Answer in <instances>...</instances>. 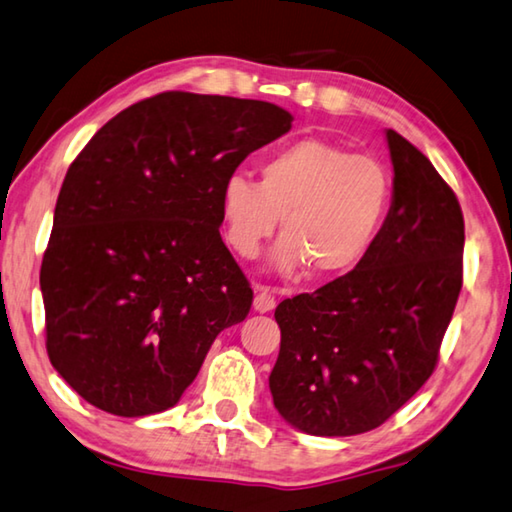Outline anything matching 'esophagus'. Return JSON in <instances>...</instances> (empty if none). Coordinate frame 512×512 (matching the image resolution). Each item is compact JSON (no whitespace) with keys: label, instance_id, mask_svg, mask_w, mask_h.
<instances>
[{"label":"esophagus","instance_id":"1","mask_svg":"<svg viewBox=\"0 0 512 512\" xmlns=\"http://www.w3.org/2000/svg\"><path fill=\"white\" fill-rule=\"evenodd\" d=\"M254 292H256V297H254V310L256 312H270V310L276 308V294H274L272 288L256 283Z\"/></svg>","mask_w":512,"mask_h":512}]
</instances>
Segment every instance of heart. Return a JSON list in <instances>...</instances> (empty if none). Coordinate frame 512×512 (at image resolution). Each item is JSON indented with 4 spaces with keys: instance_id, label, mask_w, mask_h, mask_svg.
Wrapping results in <instances>:
<instances>
[{
    "instance_id": "b5f03b06",
    "label": "heart",
    "mask_w": 512,
    "mask_h": 512,
    "mask_svg": "<svg viewBox=\"0 0 512 512\" xmlns=\"http://www.w3.org/2000/svg\"><path fill=\"white\" fill-rule=\"evenodd\" d=\"M393 197L389 170L378 159L321 139H299L261 164V182L233 173L220 186V218L229 245L256 258L281 215L285 236L272 263L283 274L310 265L337 276L362 261L387 218Z\"/></svg>"
}]
</instances>
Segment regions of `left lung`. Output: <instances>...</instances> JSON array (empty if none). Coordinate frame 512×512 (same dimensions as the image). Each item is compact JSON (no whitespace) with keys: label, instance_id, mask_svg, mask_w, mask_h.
I'll return each instance as SVG.
<instances>
[{"label":"left lung","instance_id":"obj_1","mask_svg":"<svg viewBox=\"0 0 512 512\" xmlns=\"http://www.w3.org/2000/svg\"><path fill=\"white\" fill-rule=\"evenodd\" d=\"M393 200L360 263L274 317V407L312 436H355L389 420L438 364L463 285L461 204L423 152L387 130Z\"/></svg>","mask_w":512,"mask_h":512}]
</instances>
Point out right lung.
<instances>
[{
  "label": "right lung",
  "mask_w": 512,
  "mask_h": 512,
  "mask_svg": "<svg viewBox=\"0 0 512 512\" xmlns=\"http://www.w3.org/2000/svg\"><path fill=\"white\" fill-rule=\"evenodd\" d=\"M292 128L265 101L164 92L130 105L69 166L42 258L47 353L89 405H177L254 292L220 238V186Z\"/></svg>",
  "instance_id": "add662e5"
}]
</instances>
